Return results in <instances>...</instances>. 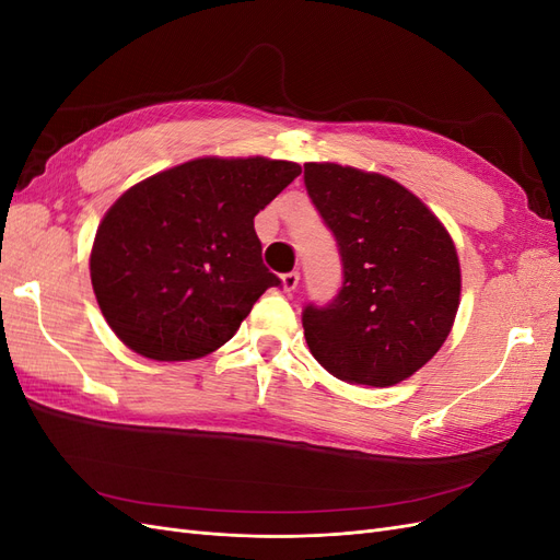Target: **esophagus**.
I'll list each match as a JSON object with an SVG mask.
<instances>
[{
	"mask_svg": "<svg viewBox=\"0 0 560 560\" xmlns=\"http://www.w3.org/2000/svg\"><path fill=\"white\" fill-rule=\"evenodd\" d=\"M296 287H299V273H296V270H292V273H284V276H282V290H284L287 294L294 292Z\"/></svg>",
	"mask_w": 560,
	"mask_h": 560,
	"instance_id": "1",
	"label": "esophagus"
}]
</instances>
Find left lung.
<instances>
[{
    "mask_svg": "<svg viewBox=\"0 0 560 560\" xmlns=\"http://www.w3.org/2000/svg\"><path fill=\"white\" fill-rule=\"evenodd\" d=\"M303 179L331 229L343 287L303 311V336L331 376L389 387L444 346L460 306V259L439 217L399 182L338 163H306Z\"/></svg>",
    "mask_w": 560,
    "mask_h": 560,
    "instance_id": "left-lung-1",
    "label": "left lung"
}]
</instances>
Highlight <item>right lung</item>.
<instances>
[{"label": "right lung", "instance_id": "obj_1", "mask_svg": "<svg viewBox=\"0 0 560 560\" xmlns=\"http://www.w3.org/2000/svg\"><path fill=\"white\" fill-rule=\"evenodd\" d=\"M299 175L292 161L206 156L130 186L91 249L93 292L112 331L156 362L222 348L280 284L261 261L254 217Z\"/></svg>", "mask_w": 560, "mask_h": 560}]
</instances>
